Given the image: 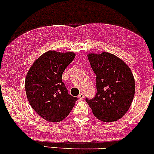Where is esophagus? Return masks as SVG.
<instances>
[{
  "label": "esophagus",
  "mask_w": 154,
  "mask_h": 154,
  "mask_svg": "<svg viewBox=\"0 0 154 154\" xmlns=\"http://www.w3.org/2000/svg\"><path fill=\"white\" fill-rule=\"evenodd\" d=\"M78 99H81V100H83L84 99V95L81 93V94H80L79 95H78Z\"/></svg>",
  "instance_id": "obj_1"
}]
</instances>
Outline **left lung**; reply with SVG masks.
I'll list each match as a JSON object with an SVG mask.
<instances>
[{
  "label": "left lung",
  "instance_id": "obj_1",
  "mask_svg": "<svg viewBox=\"0 0 154 154\" xmlns=\"http://www.w3.org/2000/svg\"><path fill=\"white\" fill-rule=\"evenodd\" d=\"M88 58L96 75L97 93L86 102L99 121H117L127 113L135 95L131 69L122 59L106 51L90 53Z\"/></svg>",
  "mask_w": 154,
  "mask_h": 154
}]
</instances>
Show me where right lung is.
Wrapping results in <instances>:
<instances>
[{
  "instance_id": "add662e5",
  "label": "right lung",
  "mask_w": 154,
  "mask_h": 154,
  "mask_svg": "<svg viewBox=\"0 0 154 154\" xmlns=\"http://www.w3.org/2000/svg\"><path fill=\"white\" fill-rule=\"evenodd\" d=\"M73 51H48L31 66L25 80L27 99L45 121L59 122L69 115L77 98L68 94L62 75L75 57Z\"/></svg>"
}]
</instances>
